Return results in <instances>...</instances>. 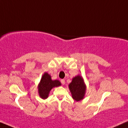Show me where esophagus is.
<instances>
[{
    "mask_svg": "<svg viewBox=\"0 0 128 128\" xmlns=\"http://www.w3.org/2000/svg\"><path fill=\"white\" fill-rule=\"evenodd\" d=\"M60 82H61V83H62L63 85H64V82H64V80L62 79V80H60Z\"/></svg>",
    "mask_w": 128,
    "mask_h": 128,
    "instance_id": "34e87169",
    "label": "esophagus"
}]
</instances>
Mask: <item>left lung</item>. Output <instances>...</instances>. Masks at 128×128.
Masks as SVG:
<instances>
[{"label": "left lung", "mask_w": 128, "mask_h": 128, "mask_svg": "<svg viewBox=\"0 0 128 128\" xmlns=\"http://www.w3.org/2000/svg\"><path fill=\"white\" fill-rule=\"evenodd\" d=\"M69 88L72 98L76 101H79L84 97L86 86L83 78L80 75L73 78L72 81L69 84Z\"/></svg>", "instance_id": "left-lung-1"}]
</instances>
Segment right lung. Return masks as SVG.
Listing matches in <instances>:
<instances>
[{"instance_id":"right-lung-1","label":"right lung","mask_w":128,"mask_h":128,"mask_svg":"<svg viewBox=\"0 0 128 128\" xmlns=\"http://www.w3.org/2000/svg\"><path fill=\"white\" fill-rule=\"evenodd\" d=\"M60 85L61 83L59 80H52L51 77L48 73H44L38 86V94L40 97L42 99L47 98L51 89Z\"/></svg>"}]
</instances>
